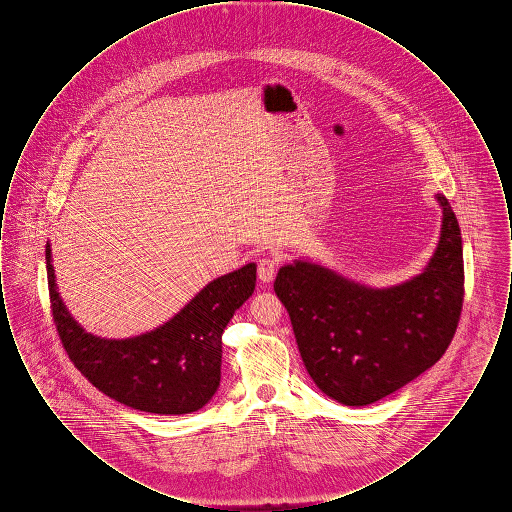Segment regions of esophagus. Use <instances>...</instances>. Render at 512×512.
<instances>
[{
  "mask_svg": "<svg viewBox=\"0 0 512 512\" xmlns=\"http://www.w3.org/2000/svg\"><path fill=\"white\" fill-rule=\"evenodd\" d=\"M276 268H278V259H261L259 261V268H257V274H259V280L263 284H270L274 280V274H276Z\"/></svg>",
  "mask_w": 512,
  "mask_h": 512,
  "instance_id": "esophagus-1",
  "label": "esophagus"
}]
</instances>
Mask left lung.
<instances>
[{"label":"left lung","instance_id":"left-lung-1","mask_svg":"<svg viewBox=\"0 0 512 512\" xmlns=\"http://www.w3.org/2000/svg\"><path fill=\"white\" fill-rule=\"evenodd\" d=\"M439 240L420 274L388 288L355 282L334 268L295 259L278 270L274 292L318 390L366 407L436 365L463 307V238L445 199Z\"/></svg>","mask_w":512,"mask_h":512}]
</instances>
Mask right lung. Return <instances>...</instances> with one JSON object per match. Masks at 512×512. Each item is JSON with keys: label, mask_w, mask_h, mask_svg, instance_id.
<instances>
[{"label": "right lung", "mask_w": 512, "mask_h": 512, "mask_svg": "<svg viewBox=\"0 0 512 512\" xmlns=\"http://www.w3.org/2000/svg\"><path fill=\"white\" fill-rule=\"evenodd\" d=\"M51 245H46L53 320L74 366L107 397L153 414L203 409L220 386L222 332L253 295L257 265L211 280L174 315L130 338L86 332L59 295Z\"/></svg>", "instance_id": "1"}]
</instances>
